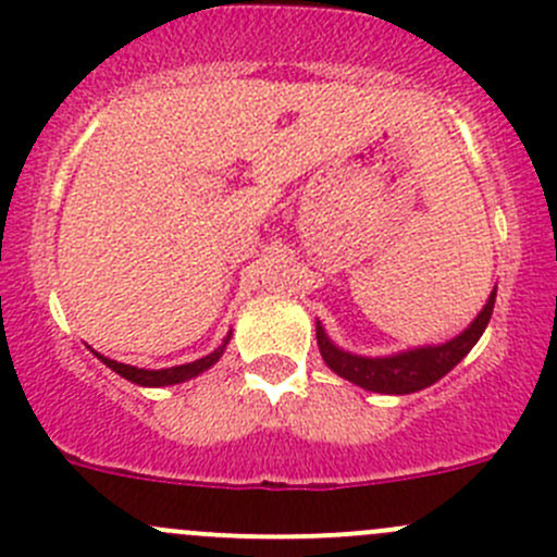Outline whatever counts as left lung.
<instances>
[{
	"label": "left lung",
	"instance_id": "8db88e82",
	"mask_svg": "<svg viewBox=\"0 0 557 557\" xmlns=\"http://www.w3.org/2000/svg\"><path fill=\"white\" fill-rule=\"evenodd\" d=\"M495 305V290L490 294L487 305L479 312L476 321L460 334V337L449 339L444 345H430V348H416L408 354L397 356H383V359H364V356H354L339 350L337 345L329 343V337L323 334V326L318 323V348H321L323 361L332 367L337 375H343L345 381L356 383L361 388H370V392L381 394H410L419 392V388L433 386L435 381L446 375L451 367H457V361H462L468 356V350L479 343L482 332L487 329L490 315H493Z\"/></svg>",
	"mask_w": 557,
	"mask_h": 557
}]
</instances>
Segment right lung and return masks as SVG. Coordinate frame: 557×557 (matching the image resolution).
<instances>
[{
    "instance_id": "right-lung-1",
    "label": "right lung",
    "mask_w": 557,
    "mask_h": 557,
    "mask_svg": "<svg viewBox=\"0 0 557 557\" xmlns=\"http://www.w3.org/2000/svg\"><path fill=\"white\" fill-rule=\"evenodd\" d=\"M228 343V339H225ZM223 348L225 345H220L214 354L203 356V359L198 361H190V364H180V367H169V370H138V367H129V364H119V361L113 359H106V356L97 354V359L102 361L106 367H111L113 372H119L122 377H127V381L138 383V386H171V383H182V381H190V377H196L198 372L209 370V367L214 364V361L223 356Z\"/></svg>"
}]
</instances>
